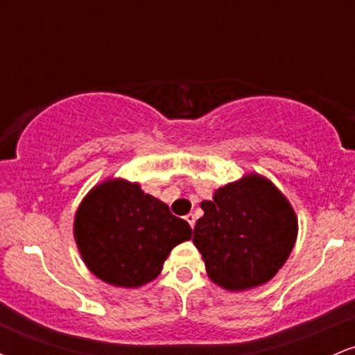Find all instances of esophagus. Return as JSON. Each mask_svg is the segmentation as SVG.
Instances as JSON below:
<instances>
[{"label": "esophagus", "mask_w": 355, "mask_h": 355, "mask_svg": "<svg viewBox=\"0 0 355 355\" xmlns=\"http://www.w3.org/2000/svg\"><path fill=\"white\" fill-rule=\"evenodd\" d=\"M185 220H187V222L190 223V227H191V229H193V227H195V215H193V214H189V215H185Z\"/></svg>", "instance_id": "34e87169"}]
</instances>
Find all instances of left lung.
<instances>
[{
    "instance_id": "8db88e82",
    "label": "left lung",
    "mask_w": 355,
    "mask_h": 355,
    "mask_svg": "<svg viewBox=\"0 0 355 355\" xmlns=\"http://www.w3.org/2000/svg\"><path fill=\"white\" fill-rule=\"evenodd\" d=\"M193 243L207 274L227 291L268 282L291 255L297 217L287 198L260 175H247L200 203Z\"/></svg>"
}]
</instances>
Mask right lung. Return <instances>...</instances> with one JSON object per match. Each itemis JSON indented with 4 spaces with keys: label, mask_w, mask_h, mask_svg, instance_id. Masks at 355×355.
Listing matches in <instances>:
<instances>
[{
    "label": "right lung",
    "mask_w": 355,
    "mask_h": 355,
    "mask_svg": "<svg viewBox=\"0 0 355 355\" xmlns=\"http://www.w3.org/2000/svg\"><path fill=\"white\" fill-rule=\"evenodd\" d=\"M190 239L189 222L144 193L138 183L120 178L95 187L75 217V240L85 263L116 287L152 282L172 248Z\"/></svg>",
    "instance_id": "obj_1"
}]
</instances>
